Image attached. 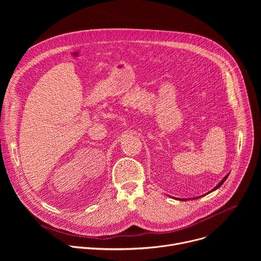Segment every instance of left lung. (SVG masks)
Masks as SVG:
<instances>
[{
    "instance_id": "left-lung-1",
    "label": "left lung",
    "mask_w": 261,
    "mask_h": 261,
    "mask_svg": "<svg viewBox=\"0 0 261 261\" xmlns=\"http://www.w3.org/2000/svg\"><path fill=\"white\" fill-rule=\"evenodd\" d=\"M227 177H228V174H227V175H225V177H224V178H223V179H222V180H221V181H220V182H219V184H218V185L216 186V187H215V188H214V189H213V190H212L211 192H213V191H215L216 189H218V188L220 187V186H221V185H222L223 182H224V181H225V179H226ZM196 198H197V197H196ZM194 199H195V198H194ZM179 200H180V199H179Z\"/></svg>"
}]
</instances>
